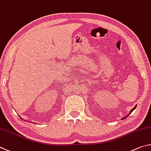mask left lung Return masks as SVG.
Wrapping results in <instances>:
<instances>
[{
	"mask_svg": "<svg viewBox=\"0 0 151 151\" xmlns=\"http://www.w3.org/2000/svg\"><path fill=\"white\" fill-rule=\"evenodd\" d=\"M137 107V106H136V105H135V106H134V108H133V109H132L131 111H130V112H129V114L127 115V116H125V117H123L122 119H126L127 117H128V116L129 115H130L131 114V113H132V112H133V111L134 110V109H135V108Z\"/></svg>",
	"mask_w": 151,
	"mask_h": 151,
	"instance_id": "obj_1",
	"label": "left lung"
}]
</instances>
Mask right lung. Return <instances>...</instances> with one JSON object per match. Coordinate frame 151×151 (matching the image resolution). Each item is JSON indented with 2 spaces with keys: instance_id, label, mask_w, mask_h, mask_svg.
Returning <instances> with one entry per match:
<instances>
[{
  "instance_id": "add662e5",
  "label": "right lung",
  "mask_w": 151,
  "mask_h": 151,
  "mask_svg": "<svg viewBox=\"0 0 151 151\" xmlns=\"http://www.w3.org/2000/svg\"><path fill=\"white\" fill-rule=\"evenodd\" d=\"M31 123H32V122H31Z\"/></svg>"
}]
</instances>
